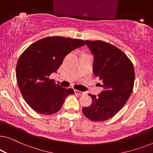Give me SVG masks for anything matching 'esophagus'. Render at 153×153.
<instances>
[{"mask_svg":"<svg viewBox=\"0 0 153 153\" xmlns=\"http://www.w3.org/2000/svg\"><path fill=\"white\" fill-rule=\"evenodd\" d=\"M74 92H75V94H76V95H83L85 94L84 92H82V91H77V90H75Z\"/></svg>","mask_w":153,"mask_h":153,"instance_id":"1","label":"esophagus"}]
</instances>
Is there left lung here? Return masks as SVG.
Returning a JSON list of instances; mask_svg holds the SVG:
<instances>
[{
	"label": "left lung",
	"instance_id": "1",
	"mask_svg": "<svg viewBox=\"0 0 153 153\" xmlns=\"http://www.w3.org/2000/svg\"><path fill=\"white\" fill-rule=\"evenodd\" d=\"M85 42L94 56L93 72L102 81L103 91L97 97L89 94L92 104L82 111L90 120L104 121L114 116L130 97L134 69L129 58L115 46L100 40Z\"/></svg>",
	"mask_w": 153,
	"mask_h": 153
}]
</instances>
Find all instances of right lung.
<instances>
[{
    "instance_id": "add662e5",
    "label": "right lung",
    "mask_w": 153,
    "mask_h": 153,
    "mask_svg": "<svg viewBox=\"0 0 153 153\" xmlns=\"http://www.w3.org/2000/svg\"><path fill=\"white\" fill-rule=\"evenodd\" d=\"M85 45L82 39L47 37L29 46L19 58L16 81L26 103L35 111L51 115L61 108L65 100L74 93L49 79L56 72L65 56Z\"/></svg>"
}]
</instances>
